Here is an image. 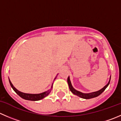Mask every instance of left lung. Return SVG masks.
I'll return each mask as SVG.
<instances>
[{
    "mask_svg": "<svg viewBox=\"0 0 121 121\" xmlns=\"http://www.w3.org/2000/svg\"><path fill=\"white\" fill-rule=\"evenodd\" d=\"M110 80H111V77H110V79H109V81L108 83L106 86H105L102 89H100V90H98V91H96V92H92V93H82V92H79V91H77V90H76V89H74L72 85H71V82H70V77H69L67 78L68 84H69V89H70V91H71L74 95H77L78 96L80 97V98H83V99H92V98H96V97L100 95L103 92H104V90L106 89V87L108 86V85L109 84V83H110Z\"/></svg>",
    "mask_w": 121,
    "mask_h": 121,
    "instance_id": "obj_1",
    "label": "left lung"
}]
</instances>
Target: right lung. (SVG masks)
Wrapping results in <instances>:
<instances>
[{
    "mask_svg": "<svg viewBox=\"0 0 121 121\" xmlns=\"http://www.w3.org/2000/svg\"><path fill=\"white\" fill-rule=\"evenodd\" d=\"M56 78H55V79H56ZM9 83H10V86H11V87H12V89H13L14 91H15V92H16V93H17L20 97H21V98H23V99H25V100H32V101L39 100H41V99L44 98L45 97H46L47 96H48L49 94H50V93L51 92V89H52V86H51V89L47 90V91H46V92H43V93H39V94H29V93H23V92H20V91H19L18 90H17V89H16V88L13 86L12 83H11V82H10V80H9Z\"/></svg>",
    "mask_w": 121,
    "mask_h": 121,
    "instance_id": "right-lung-1",
    "label": "right lung"
}]
</instances>
